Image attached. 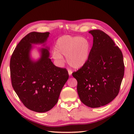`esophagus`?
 Listing matches in <instances>:
<instances>
[{
	"mask_svg": "<svg viewBox=\"0 0 134 134\" xmlns=\"http://www.w3.org/2000/svg\"><path fill=\"white\" fill-rule=\"evenodd\" d=\"M68 72H69V74L70 76H71L72 75V71L71 70H68Z\"/></svg>",
	"mask_w": 134,
	"mask_h": 134,
	"instance_id": "obj_1",
	"label": "esophagus"
}]
</instances>
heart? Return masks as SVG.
I'll return each instance as SVG.
<instances>
[{"mask_svg": "<svg viewBox=\"0 0 134 134\" xmlns=\"http://www.w3.org/2000/svg\"><path fill=\"white\" fill-rule=\"evenodd\" d=\"M91 45L89 40L85 37L69 35L59 37L55 43L53 56L58 61L63 60L62 55L66 56L67 61L71 67L80 69L86 63L90 56Z\"/></svg>", "mask_w": 134, "mask_h": 134, "instance_id": "b5f03b06", "label": "heart"}]
</instances>
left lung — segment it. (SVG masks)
I'll list each match as a JSON object with an SVG mask.
<instances>
[{"mask_svg":"<svg viewBox=\"0 0 134 134\" xmlns=\"http://www.w3.org/2000/svg\"><path fill=\"white\" fill-rule=\"evenodd\" d=\"M89 33L93 44L87 63L72 73L82 103L90 108L109 104L118 95L124 74L123 56L114 41L100 30Z\"/></svg>","mask_w":134,"mask_h":134,"instance_id":"8db88e82","label":"left lung"}]
</instances>
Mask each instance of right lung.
Returning <instances> with one entry per match:
<instances>
[{"label":"right lung","mask_w":134,"mask_h":134,"mask_svg":"<svg viewBox=\"0 0 134 134\" xmlns=\"http://www.w3.org/2000/svg\"><path fill=\"white\" fill-rule=\"evenodd\" d=\"M49 35L36 32L27 34L17 45L10 59L14 91L25 107L40 113L47 112L56 104L69 77L66 69L53 64L48 47L40 49L41 58L37 61L30 58L32 44L45 43Z\"/></svg>","instance_id":"add662e5"}]
</instances>
